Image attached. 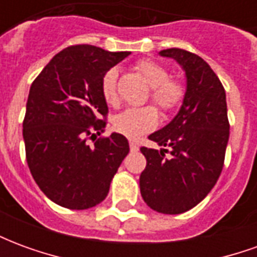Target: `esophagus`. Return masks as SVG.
Returning a JSON list of instances; mask_svg holds the SVG:
<instances>
[{"label":"esophagus","mask_w":257,"mask_h":257,"mask_svg":"<svg viewBox=\"0 0 257 257\" xmlns=\"http://www.w3.org/2000/svg\"><path fill=\"white\" fill-rule=\"evenodd\" d=\"M129 147H131V151H132V153H136V151L139 150V146L136 145V143H134V142H129Z\"/></svg>","instance_id":"1"}]
</instances>
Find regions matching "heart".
Wrapping results in <instances>:
<instances>
[{"label":"heart","mask_w":257,"mask_h":257,"mask_svg":"<svg viewBox=\"0 0 257 257\" xmlns=\"http://www.w3.org/2000/svg\"><path fill=\"white\" fill-rule=\"evenodd\" d=\"M136 70L151 86V100L161 111L171 112L180 106L184 97V86L178 79L169 78V71L162 64L145 59L136 64ZM117 77V68H110L101 78V95L111 106H115L118 101ZM157 123L158 114L151 106L126 108L112 119V126L118 134L132 139L156 128Z\"/></svg>","instance_id":"1"}]
</instances>
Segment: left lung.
I'll list each match as a JSON object with an SVG mask.
<instances>
[{"label": "left lung", "mask_w": 257, "mask_h": 257, "mask_svg": "<svg viewBox=\"0 0 257 257\" xmlns=\"http://www.w3.org/2000/svg\"><path fill=\"white\" fill-rule=\"evenodd\" d=\"M186 73L183 104L167 126L149 136L160 146L142 147L146 157L140 193L151 209L165 215L187 212L209 194L220 176L230 136L226 92L204 59L179 48L164 49Z\"/></svg>", "instance_id": "1"}]
</instances>
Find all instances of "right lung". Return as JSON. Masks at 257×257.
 <instances>
[{"mask_svg":"<svg viewBox=\"0 0 257 257\" xmlns=\"http://www.w3.org/2000/svg\"><path fill=\"white\" fill-rule=\"evenodd\" d=\"M128 55L73 45L55 55L31 84L23 121L26 160L55 204L75 210L100 204L129 153L122 135L95 136L104 132L108 112L101 78Z\"/></svg>","mask_w":257,"mask_h":257,"instance_id":"1","label":"right lung"}]
</instances>
